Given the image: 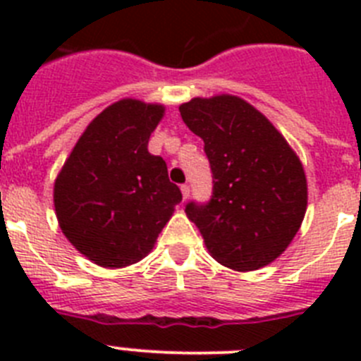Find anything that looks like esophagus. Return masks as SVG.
<instances>
[{
    "label": "esophagus",
    "mask_w": 361,
    "mask_h": 361,
    "mask_svg": "<svg viewBox=\"0 0 361 361\" xmlns=\"http://www.w3.org/2000/svg\"><path fill=\"white\" fill-rule=\"evenodd\" d=\"M180 191H183V199L186 200L188 197H190V186H188V184H183V186H180Z\"/></svg>",
    "instance_id": "34e87169"
}]
</instances>
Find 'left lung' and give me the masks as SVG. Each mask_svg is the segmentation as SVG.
<instances>
[{"mask_svg":"<svg viewBox=\"0 0 361 361\" xmlns=\"http://www.w3.org/2000/svg\"><path fill=\"white\" fill-rule=\"evenodd\" d=\"M178 111L204 141L212 166V200L186 206L209 255L242 273L276 260L307 209V178L295 149L262 111L237 95L193 97Z\"/></svg>","mask_w":361,"mask_h":361,"instance_id":"left-lung-1","label":"left lung"}]
</instances>
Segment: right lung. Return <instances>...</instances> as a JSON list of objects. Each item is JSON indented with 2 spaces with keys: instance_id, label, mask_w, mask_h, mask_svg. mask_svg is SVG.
<instances>
[{
  "instance_id": "1",
  "label": "right lung",
  "mask_w": 361,
  "mask_h": 361,
  "mask_svg": "<svg viewBox=\"0 0 361 361\" xmlns=\"http://www.w3.org/2000/svg\"><path fill=\"white\" fill-rule=\"evenodd\" d=\"M164 106L121 99L92 121L54 183L63 235L106 269L146 257L183 200L162 157L148 152Z\"/></svg>"
}]
</instances>
